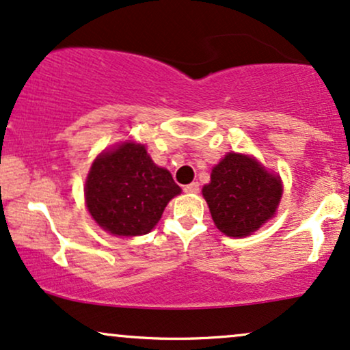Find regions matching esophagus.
I'll return each instance as SVG.
<instances>
[{
	"instance_id": "obj_1",
	"label": "esophagus",
	"mask_w": 350,
	"mask_h": 350,
	"mask_svg": "<svg viewBox=\"0 0 350 350\" xmlns=\"http://www.w3.org/2000/svg\"><path fill=\"white\" fill-rule=\"evenodd\" d=\"M184 190H185V192H189V193H197L198 190H200V185H198V183L187 184V185H184Z\"/></svg>"
}]
</instances>
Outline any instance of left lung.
<instances>
[{"mask_svg":"<svg viewBox=\"0 0 350 350\" xmlns=\"http://www.w3.org/2000/svg\"><path fill=\"white\" fill-rule=\"evenodd\" d=\"M202 192L216 228L229 237H245L274 215L282 185L254 158L228 153Z\"/></svg>","mask_w":350,"mask_h":350,"instance_id":"1","label":"left lung"}]
</instances>
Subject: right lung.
Masks as SVG:
<instances>
[{
    "label": "right lung",
    "instance_id": "right-lung-1",
    "mask_svg": "<svg viewBox=\"0 0 350 350\" xmlns=\"http://www.w3.org/2000/svg\"><path fill=\"white\" fill-rule=\"evenodd\" d=\"M180 193L171 172L158 167L144 145L124 144L101 153L85 183L92 218L114 236H142L161 218L167 202Z\"/></svg>",
    "mask_w": 350,
    "mask_h": 350
}]
</instances>
